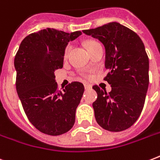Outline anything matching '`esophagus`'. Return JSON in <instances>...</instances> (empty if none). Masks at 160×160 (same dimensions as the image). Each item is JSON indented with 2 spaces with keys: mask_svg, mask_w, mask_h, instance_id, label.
<instances>
[{
  "mask_svg": "<svg viewBox=\"0 0 160 160\" xmlns=\"http://www.w3.org/2000/svg\"><path fill=\"white\" fill-rule=\"evenodd\" d=\"M84 86H85V90H88V89H90V88H91V85H88V84H85V85H84Z\"/></svg>",
  "mask_w": 160,
  "mask_h": 160,
  "instance_id": "34e87169",
  "label": "esophagus"
}]
</instances>
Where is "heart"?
<instances>
[{
    "mask_svg": "<svg viewBox=\"0 0 160 160\" xmlns=\"http://www.w3.org/2000/svg\"><path fill=\"white\" fill-rule=\"evenodd\" d=\"M96 43H97V42L95 41H86V43H85V46H86L87 50H90V49ZM70 48H71V46H70V44L66 45V46L65 47V50H64V57H66V56H67L69 52H70ZM85 75V76H87V75Z\"/></svg>",
    "mask_w": 160,
    "mask_h": 160,
    "instance_id": "heart-1",
    "label": "heart"
}]
</instances>
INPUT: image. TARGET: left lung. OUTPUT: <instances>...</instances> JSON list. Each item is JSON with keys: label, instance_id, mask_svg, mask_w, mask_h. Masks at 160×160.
Instances as JSON below:
<instances>
[{"label": "left lung", "instance_id": "left-lung-1", "mask_svg": "<svg viewBox=\"0 0 160 160\" xmlns=\"http://www.w3.org/2000/svg\"><path fill=\"white\" fill-rule=\"evenodd\" d=\"M83 32L105 46L109 72L104 80L112 87L108 93L93 86L98 95L93 103L95 119L109 131L129 129L141 114L149 86V57L144 43L134 31L118 22Z\"/></svg>", "mask_w": 160, "mask_h": 160}]
</instances>
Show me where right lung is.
Segmentation results:
<instances>
[{"label": "right lung", "mask_w": 160, "mask_h": 160, "mask_svg": "<svg viewBox=\"0 0 160 160\" xmlns=\"http://www.w3.org/2000/svg\"><path fill=\"white\" fill-rule=\"evenodd\" d=\"M81 34L44 29L26 36L16 52V91L29 121L41 133L60 135L75 124L84 85L73 81L61 91L54 72L63 67L68 42Z\"/></svg>", "instance_id": "right-lung-1"}]
</instances>
